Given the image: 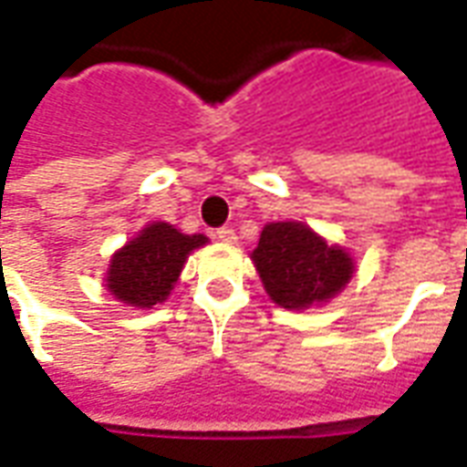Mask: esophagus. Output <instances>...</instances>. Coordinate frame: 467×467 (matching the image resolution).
Returning <instances> with one entry per match:
<instances>
[{"mask_svg":"<svg viewBox=\"0 0 467 467\" xmlns=\"http://www.w3.org/2000/svg\"><path fill=\"white\" fill-rule=\"evenodd\" d=\"M215 240H220V243L224 244H234L237 243V234H234L233 227H220V230H215V234H213Z\"/></svg>","mask_w":467,"mask_h":467,"instance_id":"obj_1","label":"esophagus"}]
</instances>
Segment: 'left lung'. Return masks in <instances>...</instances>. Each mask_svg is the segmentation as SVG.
I'll return each mask as SVG.
<instances>
[{"mask_svg":"<svg viewBox=\"0 0 467 467\" xmlns=\"http://www.w3.org/2000/svg\"><path fill=\"white\" fill-rule=\"evenodd\" d=\"M252 262L272 302L285 309L329 302L354 277L351 254L304 223L265 224Z\"/></svg>","mask_w":467,"mask_h":467,"instance_id":"8db88e82","label":"left lung"}]
</instances>
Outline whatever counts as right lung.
<instances>
[{"mask_svg":"<svg viewBox=\"0 0 467 467\" xmlns=\"http://www.w3.org/2000/svg\"><path fill=\"white\" fill-rule=\"evenodd\" d=\"M205 243V234H182L168 223L146 224L113 254L106 286L128 306L153 309V304L168 299L190 252Z\"/></svg>","mask_w":467,"mask_h":467,"instance_id":"right-lung-1","label":"right lung"}]
</instances>
